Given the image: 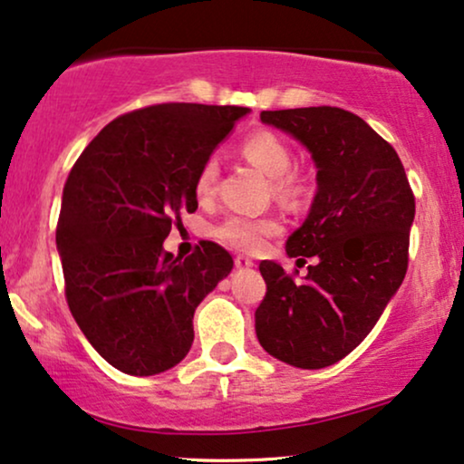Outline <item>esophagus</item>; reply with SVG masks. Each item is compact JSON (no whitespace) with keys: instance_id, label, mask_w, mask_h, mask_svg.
Here are the masks:
<instances>
[{"instance_id":"1","label":"esophagus","mask_w":464,"mask_h":464,"mask_svg":"<svg viewBox=\"0 0 464 464\" xmlns=\"http://www.w3.org/2000/svg\"><path fill=\"white\" fill-rule=\"evenodd\" d=\"M255 263H252V259H248V256H237L236 259V267L237 269H250Z\"/></svg>"}]
</instances>
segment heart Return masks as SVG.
Masks as SVG:
<instances>
[{
    "instance_id": "heart-1",
    "label": "heart",
    "mask_w": 464,
    "mask_h": 464,
    "mask_svg": "<svg viewBox=\"0 0 464 464\" xmlns=\"http://www.w3.org/2000/svg\"><path fill=\"white\" fill-rule=\"evenodd\" d=\"M242 154L252 167H256L263 175L274 179V188L280 195H295L297 188H300V181H297L295 175L289 173L293 162L291 151L278 134L269 130L252 132L242 143ZM216 178H218V162H216V158H209L197 175V195L201 198L212 195ZM278 231L280 222L276 218H267V216H228L227 220H222L216 227V236L222 242L244 252L259 250L263 242Z\"/></svg>"
}]
</instances>
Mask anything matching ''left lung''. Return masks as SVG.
I'll list each match as a JSON object with an SVG mask.
<instances>
[{
	"label": "left lung",
	"mask_w": 464,
	"mask_h": 464,
	"mask_svg": "<svg viewBox=\"0 0 464 464\" xmlns=\"http://www.w3.org/2000/svg\"><path fill=\"white\" fill-rule=\"evenodd\" d=\"M261 121L300 140L314 162V198L285 250L316 263L302 280L261 263L256 338L276 360L319 371L349 355L401 289L415 198L394 148L362 117L306 107L263 111Z\"/></svg>",
	"instance_id": "8db88e82"
}]
</instances>
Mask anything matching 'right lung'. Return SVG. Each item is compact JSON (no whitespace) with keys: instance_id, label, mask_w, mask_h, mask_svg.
Instances as JSON below:
<instances>
[{"instance_id":"add662e5","label":"right lung","mask_w":464,"mask_h":464,"mask_svg":"<svg viewBox=\"0 0 464 464\" xmlns=\"http://www.w3.org/2000/svg\"><path fill=\"white\" fill-rule=\"evenodd\" d=\"M250 109L156 104L104 126L70 171L57 222L66 300L92 347L117 371L160 374L188 355L192 316L233 269L203 242L181 259L162 248L192 214L197 175Z\"/></svg>"}]
</instances>
